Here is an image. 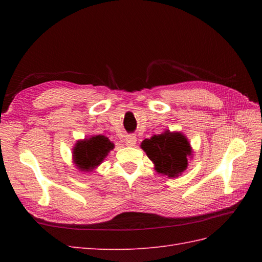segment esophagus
Returning a JSON list of instances; mask_svg holds the SVG:
<instances>
[{
    "label": "esophagus",
    "instance_id": "esophagus-1",
    "mask_svg": "<svg viewBox=\"0 0 262 262\" xmlns=\"http://www.w3.org/2000/svg\"><path fill=\"white\" fill-rule=\"evenodd\" d=\"M136 136L135 135H127L126 137H125V143H126V145L127 146H134L135 144H136Z\"/></svg>",
    "mask_w": 262,
    "mask_h": 262
}]
</instances>
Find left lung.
<instances>
[{
	"instance_id": "1",
	"label": "left lung",
	"mask_w": 262,
	"mask_h": 262,
	"mask_svg": "<svg viewBox=\"0 0 262 262\" xmlns=\"http://www.w3.org/2000/svg\"><path fill=\"white\" fill-rule=\"evenodd\" d=\"M159 173L169 178L179 177L188 166V158L192 148L187 137L179 132L166 129L162 134L153 135L141 144Z\"/></svg>"
}]
</instances>
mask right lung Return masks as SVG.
<instances>
[{"label": "right lung", "mask_w": 262, "mask_h": 262, "mask_svg": "<svg viewBox=\"0 0 262 262\" xmlns=\"http://www.w3.org/2000/svg\"><path fill=\"white\" fill-rule=\"evenodd\" d=\"M114 146V143L103 135H96L83 141H77L73 148V161L79 170L92 171L102 163Z\"/></svg>", "instance_id": "add662e5"}]
</instances>
